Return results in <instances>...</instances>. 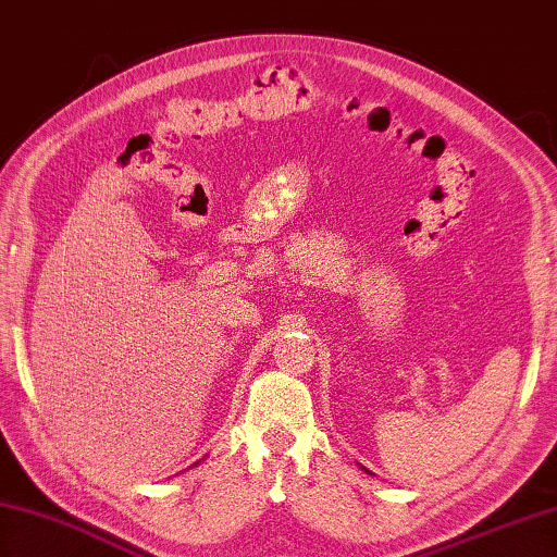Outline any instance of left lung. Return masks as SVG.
<instances>
[{"instance_id": "left-lung-1", "label": "left lung", "mask_w": 557, "mask_h": 557, "mask_svg": "<svg viewBox=\"0 0 557 557\" xmlns=\"http://www.w3.org/2000/svg\"><path fill=\"white\" fill-rule=\"evenodd\" d=\"M364 470H367V468H364ZM367 473H369V470H367Z\"/></svg>"}]
</instances>
